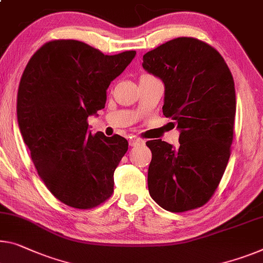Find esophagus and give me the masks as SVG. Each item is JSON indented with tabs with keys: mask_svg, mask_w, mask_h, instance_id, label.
Returning a JSON list of instances; mask_svg holds the SVG:
<instances>
[{
	"mask_svg": "<svg viewBox=\"0 0 263 263\" xmlns=\"http://www.w3.org/2000/svg\"><path fill=\"white\" fill-rule=\"evenodd\" d=\"M129 144H130L132 147H136V145H142V144H144V141H143L142 139H140V137L132 136L130 140H129Z\"/></svg>",
	"mask_w": 263,
	"mask_h": 263,
	"instance_id": "esophagus-1",
	"label": "esophagus"
}]
</instances>
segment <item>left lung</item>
Wrapping results in <instances>:
<instances>
[{"mask_svg": "<svg viewBox=\"0 0 263 263\" xmlns=\"http://www.w3.org/2000/svg\"><path fill=\"white\" fill-rule=\"evenodd\" d=\"M142 67L163 81V115L181 130L180 147L148 141V189L168 212L207 203L219 187L234 139L236 98L227 63L215 48L177 37L143 55Z\"/></svg>", "mask_w": 263, "mask_h": 263, "instance_id": "1", "label": "left lung"}]
</instances>
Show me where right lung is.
<instances>
[{"instance_id":"1","label":"right lung","mask_w":263,"mask_h":263,"mask_svg":"<svg viewBox=\"0 0 263 263\" xmlns=\"http://www.w3.org/2000/svg\"><path fill=\"white\" fill-rule=\"evenodd\" d=\"M135 50L104 55L76 40H52L31 56L17 91V121L40 177L52 195L92 209L114 193V172L128 151L120 135L88 132L107 89Z\"/></svg>"}]
</instances>
